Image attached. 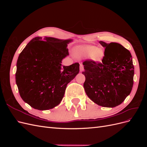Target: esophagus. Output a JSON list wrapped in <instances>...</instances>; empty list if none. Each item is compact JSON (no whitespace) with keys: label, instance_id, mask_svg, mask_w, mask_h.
Returning a JSON list of instances; mask_svg holds the SVG:
<instances>
[{"label":"esophagus","instance_id":"34e87169","mask_svg":"<svg viewBox=\"0 0 147 147\" xmlns=\"http://www.w3.org/2000/svg\"><path fill=\"white\" fill-rule=\"evenodd\" d=\"M80 70L81 72H82L84 70V67L83 64H80Z\"/></svg>","mask_w":147,"mask_h":147}]
</instances>
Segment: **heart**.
<instances>
[{
  "label": "heart",
  "instance_id": "b5f03b06",
  "mask_svg": "<svg viewBox=\"0 0 147 147\" xmlns=\"http://www.w3.org/2000/svg\"><path fill=\"white\" fill-rule=\"evenodd\" d=\"M75 53L79 57L90 56L91 60L94 62L101 61L104 53L101 49L95 46L83 45L78 46L75 49Z\"/></svg>",
  "mask_w": 147,
  "mask_h": 147
}]
</instances>
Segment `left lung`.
Wrapping results in <instances>:
<instances>
[{
  "label": "left lung",
  "instance_id": "1",
  "mask_svg": "<svg viewBox=\"0 0 147 147\" xmlns=\"http://www.w3.org/2000/svg\"><path fill=\"white\" fill-rule=\"evenodd\" d=\"M101 63H83L85 76L83 86L88 97L104 107H115L129 95L134 83V67L130 51L117 43H106Z\"/></svg>",
  "mask_w": 147,
  "mask_h": 147
}]
</instances>
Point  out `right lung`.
<instances>
[{"instance_id":"obj_1","label":"right lung","mask_w":147,"mask_h":147,"mask_svg":"<svg viewBox=\"0 0 147 147\" xmlns=\"http://www.w3.org/2000/svg\"><path fill=\"white\" fill-rule=\"evenodd\" d=\"M35 37L20 54L16 83L26 103L39 110L51 109L63 99L67 85L79 73L80 64L62 65L72 39Z\"/></svg>"}]
</instances>
